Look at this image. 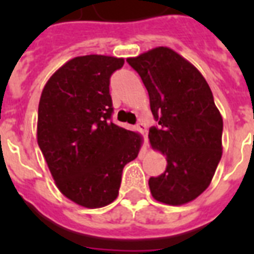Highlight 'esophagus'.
<instances>
[{
    "label": "esophagus",
    "instance_id": "esophagus-1",
    "mask_svg": "<svg viewBox=\"0 0 254 254\" xmlns=\"http://www.w3.org/2000/svg\"><path fill=\"white\" fill-rule=\"evenodd\" d=\"M137 130H138L139 133L142 134V137H143V149H146V146H147V127H146V125H145L143 123H139L138 125H137Z\"/></svg>",
    "mask_w": 254,
    "mask_h": 254
}]
</instances>
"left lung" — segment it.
Returning <instances> with one entry per match:
<instances>
[{
    "mask_svg": "<svg viewBox=\"0 0 254 254\" xmlns=\"http://www.w3.org/2000/svg\"><path fill=\"white\" fill-rule=\"evenodd\" d=\"M127 62L138 72L158 127L153 149L166 157V171L149 179L150 192L163 204L196 199L212 181L223 154V117L199 69L169 47H155Z\"/></svg>",
    "mask_w": 254,
    "mask_h": 254,
    "instance_id": "obj_1",
    "label": "left lung"
}]
</instances>
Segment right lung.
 I'll return each mask as SVG.
<instances>
[{
	"mask_svg": "<svg viewBox=\"0 0 254 254\" xmlns=\"http://www.w3.org/2000/svg\"><path fill=\"white\" fill-rule=\"evenodd\" d=\"M124 62L73 58L53 73L39 100L38 145L59 191L85 208H101L119 196L124 166L142 146L139 133L111 121L109 79Z\"/></svg>",
	"mask_w": 254,
	"mask_h": 254,
	"instance_id": "obj_1",
	"label": "right lung"
}]
</instances>
